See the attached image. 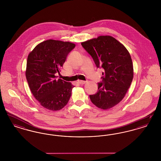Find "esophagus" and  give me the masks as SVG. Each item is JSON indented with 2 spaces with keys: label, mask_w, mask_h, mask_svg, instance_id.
<instances>
[{
  "label": "esophagus",
  "mask_w": 161,
  "mask_h": 161,
  "mask_svg": "<svg viewBox=\"0 0 161 161\" xmlns=\"http://www.w3.org/2000/svg\"><path fill=\"white\" fill-rule=\"evenodd\" d=\"M78 83L79 84H84L86 83V81H83V80H78Z\"/></svg>",
  "instance_id": "esophagus-1"
}]
</instances>
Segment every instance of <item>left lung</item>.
<instances>
[{
    "label": "left lung",
    "mask_w": 161,
    "mask_h": 161,
    "mask_svg": "<svg viewBox=\"0 0 161 161\" xmlns=\"http://www.w3.org/2000/svg\"><path fill=\"white\" fill-rule=\"evenodd\" d=\"M97 68H103L98 91L89 95L92 103L103 110L118 104L125 97L133 78V66L125 46L112 36H103L81 43Z\"/></svg>",
    "instance_id": "1"
}]
</instances>
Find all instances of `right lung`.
I'll return each mask as SVG.
<instances>
[{"mask_svg": "<svg viewBox=\"0 0 161 161\" xmlns=\"http://www.w3.org/2000/svg\"><path fill=\"white\" fill-rule=\"evenodd\" d=\"M75 45L69 42L47 40L28 55L26 77L31 92L40 104L56 111L68 103L74 87L69 82L56 79L69 53Z\"/></svg>", "mask_w": 161, "mask_h": 161, "instance_id": "right-lung-1", "label": "right lung"}]
</instances>
